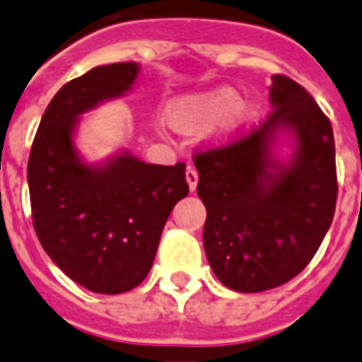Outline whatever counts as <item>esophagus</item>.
Returning a JSON list of instances; mask_svg holds the SVG:
<instances>
[{"label":"esophagus","mask_w":362,"mask_h":362,"mask_svg":"<svg viewBox=\"0 0 362 362\" xmlns=\"http://www.w3.org/2000/svg\"><path fill=\"white\" fill-rule=\"evenodd\" d=\"M185 177H187V183H189V189H191V191H195V189H197V183H199L197 169H195V167H187Z\"/></svg>","instance_id":"1"}]
</instances>
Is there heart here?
<instances>
[{"instance_id":"1","label":"heart","mask_w":362,"mask_h":362,"mask_svg":"<svg viewBox=\"0 0 362 362\" xmlns=\"http://www.w3.org/2000/svg\"><path fill=\"white\" fill-rule=\"evenodd\" d=\"M237 103H239V95L235 89L219 87L209 93L179 101L175 107L171 109L169 121L175 129L191 133V131L207 127L227 115L228 117L223 121V133L231 135V133L247 129L257 117V105L253 103L237 105Z\"/></svg>"}]
</instances>
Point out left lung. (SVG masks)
<instances>
[{
  "mask_svg": "<svg viewBox=\"0 0 362 362\" xmlns=\"http://www.w3.org/2000/svg\"><path fill=\"white\" fill-rule=\"evenodd\" d=\"M273 111L225 145L193 155L197 195L207 209L203 245L225 287L259 293L297 277L321 247L337 205L331 121L311 93L273 75ZM288 129L298 149L288 165L272 157Z\"/></svg>",
  "mask_w": 362,
  "mask_h": 362,
  "instance_id": "1",
  "label": "left lung"
}]
</instances>
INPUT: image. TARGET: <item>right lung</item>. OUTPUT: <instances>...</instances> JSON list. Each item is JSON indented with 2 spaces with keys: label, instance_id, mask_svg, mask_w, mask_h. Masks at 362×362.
<instances>
[{
  "label": "right lung",
  "instance_id": "add662e5",
  "mask_svg": "<svg viewBox=\"0 0 362 362\" xmlns=\"http://www.w3.org/2000/svg\"><path fill=\"white\" fill-rule=\"evenodd\" d=\"M137 75V63H111L63 85L29 153L31 217L41 247L67 277L103 295L131 291L147 277L165 223L189 193L185 163L149 165L121 153L93 167L75 153L77 117L123 95Z\"/></svg>",
  "mask_w": 362,
  "mask_h": 362
}]
</instances>
